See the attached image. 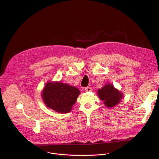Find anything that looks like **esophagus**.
I'll list each match as a JSON object with an SVG mask.
<instances>
[{
    "label": "esophagus",
    "instance_id": "esophagus-1",
    "mask_svg": "<svg viewBox=\"0 0 159 159\" xmlns=\"http://www.w3.org/2000/svg\"><path fill=\"white\" fill-rule=\"evenodd\" d=\"M85 90L86 92H90L92 90V88L90 87H87L85 88Z\"/></svg>",
    "mask_w": 159,
    "mask_h": 159
}]
</instances>
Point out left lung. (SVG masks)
Here are the masks:
<instances>
[{
  "label": "left lung",
  "instance_id": "8db88e82",
  "mask_svg": "<svg viewBox=\"0 0 159 159\" xmlns=\"http://www.w3.org/2000/svg\"><path fill=\"white\" fill-rule=\"evenodd\" d=\"M98 94L101 100L108 107H114L117 105L123 98V94L115 89L112 84H107L99 89Z\"/></svg>",
  "mask_w": 159,
  "mask_h": 159
}]
</instances>
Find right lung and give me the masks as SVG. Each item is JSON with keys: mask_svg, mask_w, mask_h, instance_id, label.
Returning a JSON list of instances; mask_svg holds the SVG:
<instances>
[{"mask_svg": "<svg viewBox=\"0 0 159 159\" xmlns=\"http://www.w3.org/2000/svg\"><path fill=\"white\" fill-rule=\"evenodd\" d=\"M80 94V90L61 82H48L42 91V99L47 107L59 112H69Z\"/></svg>", "mask_w": 159, "mask_h": 159, "instance_id": "obj_1", "label": "right lung"}]
</instances>
